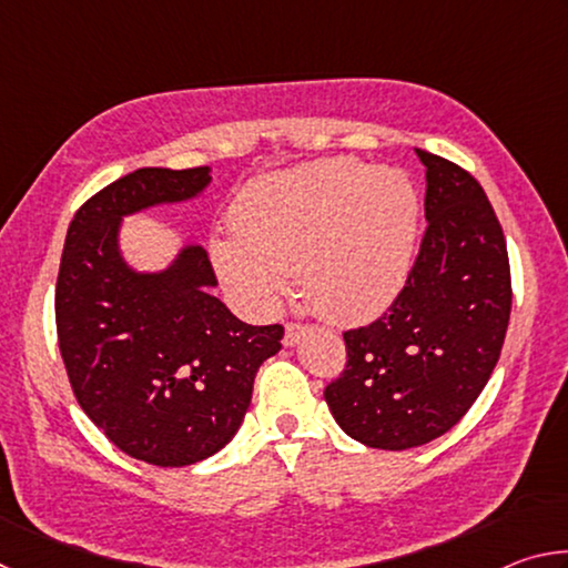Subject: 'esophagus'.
Returning <instances> with one entry per match:
<instances>
[{
  "instance_id": "1",
  "label": "esophagus",
  "mask_w": 568,
  "mask_h": 568,
  "mask_svg": "<svg viewBox=\"0 0 568 568\" xmlns=\"http://www.w3.org/2000/svg\"><path fill=\"white\" fill-rule=\"evenodd\" d=\"M307 331V325H303V323H295V321H291L285 325V335H283V343L285 345H295L297 341H301V335Z\"/></svg>"
}]
</instances>
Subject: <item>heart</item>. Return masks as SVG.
Returning a JSON list of instances; mask_svg holds the SVG:
<instances>
[{"instance_id": "obj_1", "label": "heart", "mask_w": 568, "mask_h": 568, "mask_svg": "<svg viewBox=\"0 0 568 568\" xmlns=\"http://www.w3.org/2000/svg\"><path fill=\"white\" fill-rule=\"evenodd\" d=\"M418 192L400 170L331 158L250 185L233 235L217 237L220 275L257 307L301 275L315 311L338 321L381 313L400 293L418 237Z\"/></svg>"}]
</instances>
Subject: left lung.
Returning <instances> with one entry per match:
<instances>
[{"label":"left lung","mask_w":568,"mask_h":568,"mask_svg":"<svg viewBox=\"0 0 568 568\" xmlns=\"http://www.w3.org/2000/svg\"><path fill=\"white\" fill-rule=\"evenodd\" d=\"M426 220L406 285L378 321L343 333V373L325 386L338 426L361 444L406 450L444 436L491 378L511 315L501 223L478 180L416 150Z\"/></svg>","instance_id":"left-lung-1"}]
</instances>
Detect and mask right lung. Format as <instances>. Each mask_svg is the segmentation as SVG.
Segmentation results:
<instances>
[{
  "label": "right lung",
  "mask_w": 568,
  "mask_h": 568,
  "mask_svg": "<svg viewBox=\"0 0 568 568\" xmlns=\"http://www.w3.org/2000/svg\"><path fill=\"white\" fill-rule=\"evenodd\" d=\"M210 168H140L77 210L54 291L57 341L77 403L124 454L190 466L237 434L263 361L283 348V325H247L210 295L203 247L165 273L122 263L120 217L178 203L207 187Z\"/></svg>",
  "instance_id": "1"
}]
</instances>
